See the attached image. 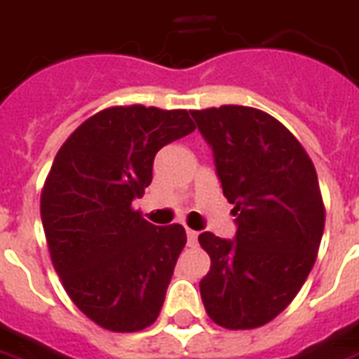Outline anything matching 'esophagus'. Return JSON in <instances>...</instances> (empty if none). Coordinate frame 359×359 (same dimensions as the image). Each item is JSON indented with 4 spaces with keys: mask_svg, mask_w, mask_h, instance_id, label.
<instances>
[{
    "mask_svg": "<svg viewBox=\"0 0 359 359\" xmlns=\"http://www.w3.org/2000/svg\"><path fill=\"white\" fill-rule=\"evenodd\" d=\"M187 240H189V245H196V241H198V231L187 230Z\"/></svg>",
    "mask_w": 359,
    "mask_h": 359,
    "instance_id": "obj_1",
    "label": "esophagus"
}]
</instances>
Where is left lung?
Segmentation results:
<instances>
[{"mask_svg":"<svg viewBox=\"0 0 359 359\" xmlns=\"http://www.w3.org/2000/svg\"><path fill=\"white\" fill-rule=\"evenodd\" d=\"M190 114L236 216L233 240L198 236L212 262L200 281L202 302L224 328H257L287 309L313 269L324 231L318 177L297 137L262 109Z\"/></svg>","mask_w":359,"mask_h":359,"instance_id":"1","label":"left lung"}]
</instances>
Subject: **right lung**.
Here are the masks:
<instances>
[{
    "label": "right lung",
    "instance_id": "add662e5",
    "mask_svg": "<svg viewBox=\"0 0 359 359\" xmlns=\"http://www.w3.org/2000/svg\"><path fill=\"white\" fill-rule=\"evenodd\" d=\"M194 131L187 109L118 106L65 141L41 194L50 259L68 297L111 332L157 320L187 231L153 226L131 202L153 180L161 147Z\"/></svg>",
    "mask_w": 359,
    "mask_h": 359
}]
</instances>
